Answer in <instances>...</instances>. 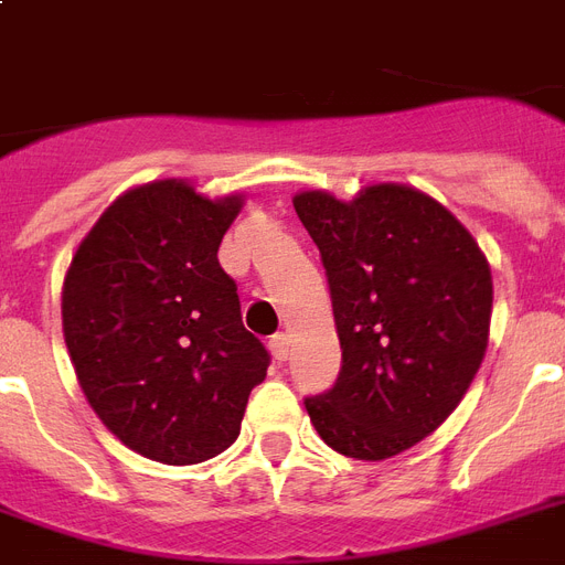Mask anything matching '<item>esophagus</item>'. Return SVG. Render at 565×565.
<instances>
[{
	"instance_id": "1",
	"label": "esophagus",
	"mask_w": 565,
	"mask_h": 565,
	"mask_svg": "<svg viewBox=\"0 0 565 565\" xmlns=\"http://www.w3.org/2000/svg\"><path fill=\"white\" fill-rule=\"evenodd\" d=\"M269 352H273L275 361H287V354H290V337L275 334L273 340H269Z\"/></svg>"
}]
</instances>
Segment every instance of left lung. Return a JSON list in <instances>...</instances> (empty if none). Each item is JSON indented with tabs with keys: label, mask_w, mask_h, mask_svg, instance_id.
<instances>
[{
	"label": "left lung",
	"mask_w": 565,
	"mask_h": 565,
	"mask_svg": "<svg viewBox=\"0 0 565 565\" xmlns=\"http://www.w3.org/2000/svg\"><path fill=\"white\" fill-rule=\"evenodd\" d=\"M326 266L343 370L305 398L326 446L386 460L451 416L490 343L492 275L463 222L407 184L292 195Z\"/></svg>",
	"instance_id": "8db88e82"
}]
</instances>
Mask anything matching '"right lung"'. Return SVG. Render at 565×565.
<instances>
[{
  "label": "right lung",
  "mask_w": 565,
  "mask_h": 565,
  "mask_svg": "<svg viewBox=\"0 0 565 565\" xmlns=\"http://www.w3.org/2000/svg\"><path fill=\"white\" fill-rule=\"evenodd\" d=\"M239 207V193L149 181L110 202L66 269L61 317L82 393L122 446L158 463L225 451L266 377L269 352L243 328L216 257Z\"/></svg>",
  "instance_id": "obj_1"
}]
</instances>
